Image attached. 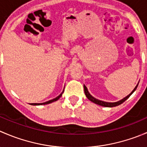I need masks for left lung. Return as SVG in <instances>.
I'll use <instances>...</instances> for the list:
<instances>
[{"label": "left lung", "instance_id": "8db88e82", "mask_svg": "<svg viewBox=\"0 0 147 147\" xmlns=\"http://www.w3.org/2000/svg\"><path fill=\"white\" fill-rule=\"evenodd\" d=\"M138 84L137 86L135 87V88L133 90V91L131 92V93H130L129 94L128 96H127L126 97H124V99H122L121 100H120L119 102H103V101H101V100H97V99H95L94 97H93L91 95V94L89 93L88 90H87V87H86V86L84 85V94H85L86 97H87V99H89V100H90V101H92V102H94V103L97 104V105H101V106H103V107H116V106H118V105H121V104H122L123 102L124 101H126V100H127V99L129 98V97L131 96V94H132L133 92H134V91L136 90V89H137Z\"/></svg>", "mask_w": 147, "mask_h": 147}]
</instances>
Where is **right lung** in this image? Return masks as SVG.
I'll return each instance as SVG.
<instances>
[{
    "label": "right lung",
    "instance_id": "1",
    "mask_svg": "<svg viewBox=\"0 0 147 147\" xmlns=\"http://www.w3.org/2000/svg\"><path fill=\"white\" fill-rule=\"evenodd\" d=\"M63 92H64V90H63ZM63 92L61 93V94H60V95L58 96V97H56V98L53 99V100H49V101H47V102H44V103H40V104H38V103H32V104H30V105H47V104H50V103H52V102H55V101H57V100H58V99L60 98V97H61V96H62V94H63Z\"/></svg>",
    "mask_w": 147,
    "mask_h": 147
}]
</instances>
